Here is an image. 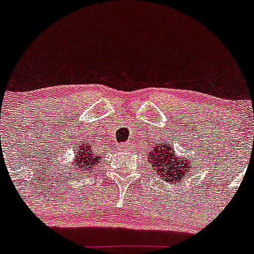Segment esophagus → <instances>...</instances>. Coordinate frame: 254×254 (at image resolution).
Returning <instances> with one entry per match:
<instances>
[{
  "label": "esophagus",
  "instance_id": "1",
  "mask_svg": "<svg viewBox=\"0 0 254 254\" xmlns=\"http://www.w3.org/2000/svg\"><path fill=\"white\" fill-rule=\"evenodd\" d=\"M125 147H127V146H125Z\"/></svg>",
  "mask_w": 254,
  "mask_h": 254
}]
</instances>
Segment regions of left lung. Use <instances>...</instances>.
Instances as JSON below:
<instances>
[{
  "label": "left lung",
  "instance_id": "obj_1",
  "mask_svg": "<svg viewBox=\"0 0 254 254\" xmlns=\"http://www.w3.org/2000/svg\"><path fill=\"white\" fill-rule=\"evenodd\" d=\"M167 142L168 141L157 142L156 147L151 148L148 162L152 163L153 171L156 175L162 177L165 183H179L182 181V177H184V173H186L184 168L190 167L193 158L178 160L177 153L173 151L175 146Z\"/></svg>",
  "mask_w": 254,
  "mask_h": 254
}]
</instances>
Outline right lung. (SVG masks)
<instances>
[{
    "instance_id": "1",
    "label": "right lung",
    "mask_w": 254,
    "mask_h": 254,
    "mask_svg": "<svg viewBox=\"0 0 254 254\" xmlns=\"http://www.w3.org/2000/svg\"><path fill=\"white\" fill-rule=\"evenodd\" d=\"M77 156H76L75 160L76 167L73 171L79 170L87 172V171L93 168L94 166L99 162L101 156H97L88 143H81V145H79V148H77Z\"/></svg>"
}]
</instances>
